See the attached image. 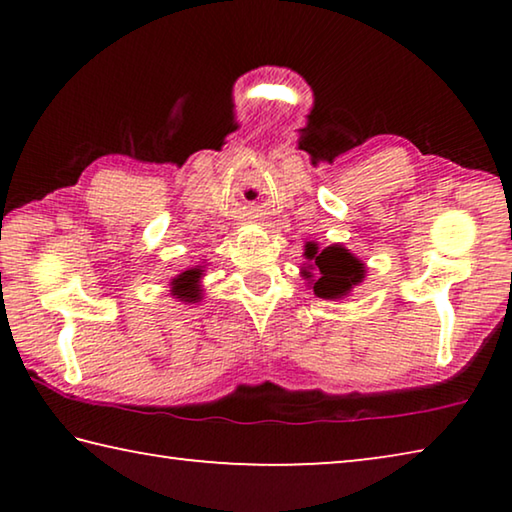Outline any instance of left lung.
I'll return each mask as SVG.
<instances>
[{
    "label": "left lung",
    "mask_w": 512,
    "mask_h": 512,
    "mask_svg": "<svg viewBox=\"0 0 512 512\" xmlns=\"http://www.w3.org/2000/svg\"><path fill=\"white\" fill-rule=\"evenodd\" d=\"M305 259L309 264L302 266V277H307L318 298H345L366 277V264L341 244L320 250L314 241H307Z\"/></svg>",
    "instance_id": "left-lung-1"
}]
</instances>
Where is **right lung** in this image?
I'll use <instances>...</instances> for the list:
<instances>
[{
    "label": "right lung",
    "mask_w": 512,
    "mask_h": 512,
    "mask_svg": "<svg viewBox=\"0 0 512 512\" xmlns=\"http://www.w3.org/2000/svg\"><path fill=\"white\" fill-rule=\"evenodd\" d=\"M201 277H203V268H189V271L180 273L178 277H173L171 282V296H176L183 302H198L201 300Z\"/></svg>",
    "instance_id": "1"
}]
</instances>
